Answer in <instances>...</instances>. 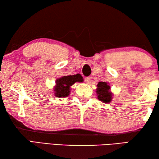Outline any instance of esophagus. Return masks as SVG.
<instances>
[{"instance_id": "34e87169", "label": "esophagus", "mask_w": 159, "mask_h": 159, "mask_svg": "<svg viewBox=\"0 0 159 159\" xmlns=\"http://www.w3.org/2000/svg\"><path fill=\"white\" fill-rule=\"evenodd\" d=\"M85 82L86 84H89L91 83V79L89 77H87L85 79Z\"/></svg>"}]
</instances>
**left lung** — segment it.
<instances>
[{
    "label": "left lung",
    "instance_id": "left-lung-1",
    "mask_svg": "<svg viewBox=\"0 0 159 159\" xmlns=\"http://www.w3.org/2000/svg\"><path fill=\"white\" fill-rule=\"evenodd\" d=\"M96 93L98 99L104 103L109 104L113 100V93L111 91L110 84L109 83L99 82L98 83Z\"/></svg>",
    "mask_w": 159,
    "mask_h": 159
}]
</instances>
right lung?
Here are the masks:
<instances>
[{
    "label": "right lung",
    "instance_id": "right-lung-1",
    "mask_svg": "<svg viewBox=\"0 0 159 159\" xmlns=\"http://www.w3.org/2000/svg\"><path fill=\"white\" fill-rule=\"evenodd\" d=\"M83 82V78L80 74L62 76L56 79L54 87V96L57 98L67 97L71 92V86L74 83Z\"/></svg>",
    "mask_w": 159,
    "mask_h": 159
}]
</instances>
